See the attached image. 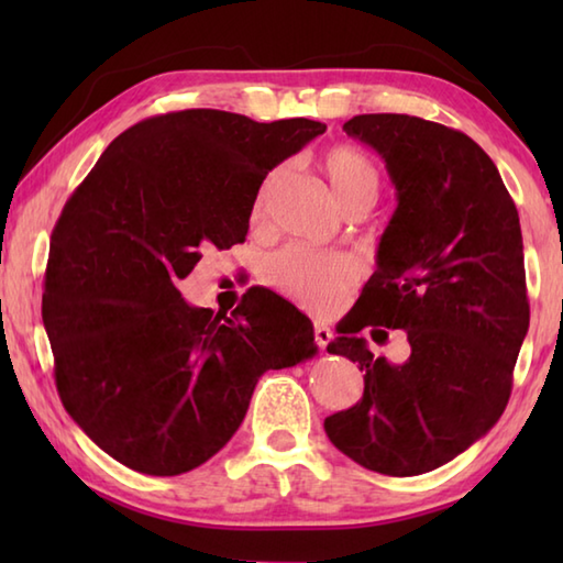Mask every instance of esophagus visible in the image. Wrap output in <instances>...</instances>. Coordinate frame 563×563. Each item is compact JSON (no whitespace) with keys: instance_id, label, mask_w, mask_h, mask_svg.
<instances>
[{"instance_id":"34e87169","label":"esophagus","mask_w":563,"mask_h":563,"mask_svg":"<svg viewBox=\"0 0 563 563\" xmlns=\"http://www.w3.org/2000/svg\"><path fill=\"white\" fill-rule=\"evenodd\" d=\"M314 343L319 345V351H327V345L331 343V331L324 324H314Z\"/></svg>"}]
</instances>
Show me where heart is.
<instances>
[{
  "label": "heart",
  "instance_id": "obj_1",
  "mask_svg": "<svg viewBox=\"0 0 563 563\" xmlns=\"http://www.w3.org/2000/svg\"><path fill=\"white\" fill-rule=\"evenodd\" d=\"M321 172L327 174L333 198L345 212H365L379 196L382 176L369 154L351 145L329 147L319 157ZM278 181V172L266 176L254 198V218L266 210L271 190ZM357 263L345 254L314 251L307 246H288L275 254L266 266V278L275 290L302 305L309 312L329 314L355 285Z\"/></svg>",
  "mask_w": 563,
  "mask_h": 563
}]
</instances>
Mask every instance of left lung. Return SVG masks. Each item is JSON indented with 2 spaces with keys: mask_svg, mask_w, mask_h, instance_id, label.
<instances>
[{
  "mask_svg": "<svg viewBox=\"0 0 563 563\" xmlns=\"http://www.w3.org/2000/svg\"><path fill=\"white\" fill-rule=\"evenodd\" d=\"M343 130L385 159L399 206L327 345L363 369V397L324 428L365 470L413 476L486 435L510 399L530 327L520 218L492 157L460 130L404 113L355 115ZM367 325L404 328L410 361L369 354L356 336Z\"/></svg>",
  "mask_w": 563,
  "mask_h": 563,
  "instance_id": "obj_1",
  "label": "left lung"
}]
</instances>
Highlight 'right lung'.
Segmentation results:
<instances>
[{
    "label": "right lung",
    "mask_w": 563,
    "mask_h": 563,
    "mask_svg": "<svg viewBox=\"0 0 563 563\" xmlns=\"http://www.w3.org/2000/svg\"><path fill=\"white\" fill-rule=\"evenodd\" d=\"M324 123L188 109L118 135L51 236L43 324L67 413L130 470L176 476L220 452L266 369L317 353L302 312L246 290L234 312L178 292L208 246L244 242L273 166Z\"/></svg>",
    "instance_id": "add662e5"
}]
</instances>
